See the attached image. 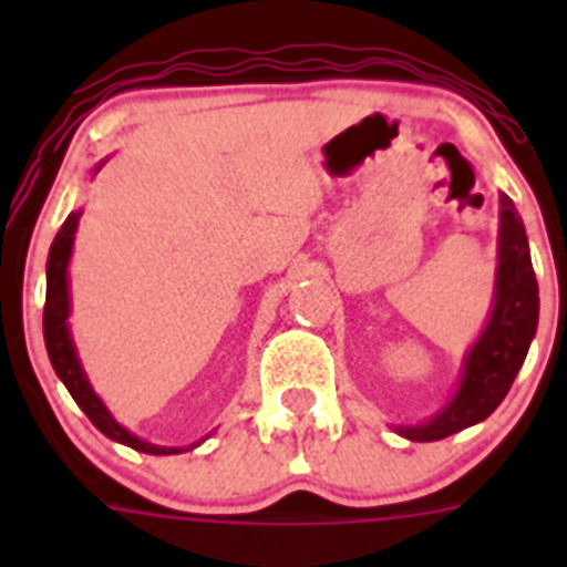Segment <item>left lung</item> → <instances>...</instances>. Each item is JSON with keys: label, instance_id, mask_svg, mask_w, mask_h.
Returning <instances> with one entry per match:
<instances>
[{"label": "left lung", "instance_id": "left-lung-1", "mask_svg": "<svg viewBox=\"0 0 567 567\" xmlns=\"http://www.w3.org/2000/svg\"><path fill=\"white\" fill-rule=\"evenodd\" d=\"M537 320L539 287L530 267L523 218L508 195H499L497 287L488 323L465 354L457 394L429 423L398 425V434L414 443H432L488 417L517 378L530 340L537 334Z\"/></svg>", "mask_w": 567, "mask_h": 567}]
</instances>
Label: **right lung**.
Here are the masks:
<instances>
[{
  "label": "right lung",
  "mask_w": 567,
  "mask_h": 567,
  "mask_svg": "<svg viewBox=\"0 0 567 567\" xmlns=\"http://www.w3.org/2000/svg\"><path fill=\"white\" fill-rule=\"evenodd\" d=\"M102 169V164L96 167V173ZM82 213H70L68 221L62 224V229L56 233L53 244H50L48 255V298H44V346H48V358L56 369L59 380L68 385L70 398L76 400L79 409L90 417V423L96 425L99 432L107 434L115 443H124L135 452L144 454H182L184 449H167V445H153L147 440L130 434L124 425L115 423L113 414L107 412V405L102 403L93 385H90L87 374H84L82 363H79L76 346L70 338L68 329V315H70V289H68V264L70 252H73V238H76V227ZM198 445V443H195Z\"/></svg>",
  "instance_id": "right-lung-1"
}]
</instances>
